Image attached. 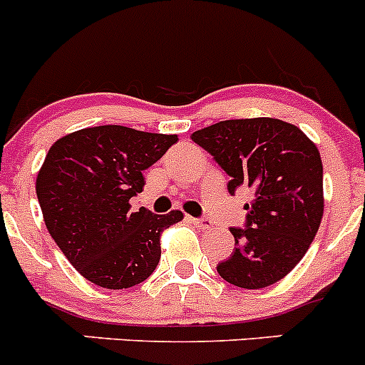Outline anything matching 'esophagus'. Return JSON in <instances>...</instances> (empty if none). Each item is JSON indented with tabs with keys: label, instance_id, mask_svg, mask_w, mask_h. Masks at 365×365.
<instances>
[{
	"label": "esophagus",
	"instance_id": "esophagus-1",
	"mask_svg": "<svg viewBox=\"0 0 365 365\" xmlns=\"http://www.w3.org/2000/svg\"><path fill=\"white\" fill-rule=\"evenodd\" d=\"M190 222H192L195 227L199 229H211L213 227V222L207 220V218H190Z\"/></svg>",
	"mask_w": 365,
	"mask_h": 365
}]
</instances>
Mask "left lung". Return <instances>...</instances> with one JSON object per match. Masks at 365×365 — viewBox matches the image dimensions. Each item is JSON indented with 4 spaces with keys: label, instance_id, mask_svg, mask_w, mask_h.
Instances as JSON below:
<instances>
[{
    "label": "left lung",
    "instance_id": "left-lung-1",
    "mask_svg": "<svg viewBox=\"0 0 365 365\" xmlns=\"http://www.w3.org/2000/svg\"><path fill=\"white\" fill-rule=\"evenodd\" d=\"M231 177L229 193L255 190L245 227H231L235 251L217 265L227 283L265 289L307 255L324 211L322 161L296 125L276 118L225 120L192 134Z\"/></svg>",
    "mask_w": 365,
    "mask_h": 365
}]
</instances>
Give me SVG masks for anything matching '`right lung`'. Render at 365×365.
Masks as SVG:
<instances>
[{
  "label": "right lung",
  "instance_id": "right-lung-1",
  "mask_svg": "<svg viewBox=\"0 0 365 365\" xmlns=\"http://www.w3.org/2000/svg\"><path fill=\"white\" fill-rule=\"evenodd\" d=\"M177 140L175 134L102 125L68 134L48 150L36 182L44 224L91 283L130 289L158 267L161 232L182 220V211H130L128 200L143 192V170Z\"/></svg>",
  "mask_w": 365,
  "mask_h": 365
}]
</instances>
